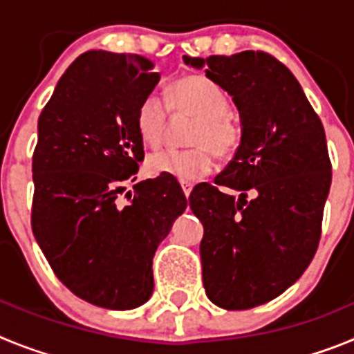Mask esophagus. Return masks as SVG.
Returning <instances> with one entry per match:
<instances>
[{
  "label": "esophagus",
  "instance_id": "34e87169",
  "mask_svg": "<svg viewBox=\"0 0 354 354\" xmlns=\"http://www.w3.org/2000/svg\"><path fill=\"white\" fill-rule=\"evenodd\" d=\"M180 187H183L184 195L189 196V193H192V189H193V184L192 183H180Z\"/></svg>",
  "mask_w": 354,
  "mask_h": 354
}]
</instances>
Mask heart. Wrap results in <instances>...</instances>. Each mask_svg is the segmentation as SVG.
Returning <instances> with one entry per match:
<instances>
[{
	"mask_svg": "<svg viewBox=\"0 0 354 354\" xmlns=\"http://www.w3.org/2000/svg\"><path fill=\"white\" fill-rule=\"evenodd\" d=\"M168 108L198 120L192 136V145L196 147L156 152L147 161L150 174L193 183L214 170V151L221 159H232L237 154L243 131L230 115V97L220 84L200 74H192L171 84L168 104L154 93L147 95L136 111V129L150 149H158L165 140Z\"/></svg>",
	"mask_w": 354,
	"mask_h": 354,
	"instance_id": "1",
	"label": "heart"
}]
</instances>
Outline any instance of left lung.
Listing matches in <instances>:
<instances>
[{"label":"left lung","instance_id":"8db88e82","mask_svg":"<svg viewBox=\"0 0 354 354\" xmlns=\"http://www.w3.org/2000/svg\"><path fill=\"white\" fill-rule=\"evenodd\" d=\"M184 62L205 67L239 109L243 142L214 183L240 198L204 183L189 195V207L204 225L207 298L227 310H248L289 289L317 252L331 184L326 134L298 80L274 56L243 51Z\"/></svg>","mask_w":354,"mask_h":354}]
</instances>
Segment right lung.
Instances as JSON below:
<instances>
[{
  "label": "right lung",
  "mask_w": 354,
  "mask_h": 354,
  "mask_svg": "<svg viewBox=\"0 0 354 354\" xmlns=\"http://www.w3.org/2000/svg\"><path fill=\"white\" fill-rule=\"evenodd\" d=\"M152 68L140 55L83 53L39 117L33 236L71 292L109 310L150 298L156 250L187 205L167 175L120 198L145 158L136 111L161 77Z\"/></svg>",
  "instance_id": "add662e5"
}]
</instances>
